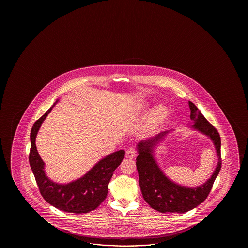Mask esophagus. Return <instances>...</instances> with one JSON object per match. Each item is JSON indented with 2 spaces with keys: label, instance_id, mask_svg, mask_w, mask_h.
<instances>
[{
  "label": "esophagus",
  "instance_id": "esophagus-1",
  "mask_svg": "<svg viewBox=\"0 0 248 248\" xmlns=\"http://www.w3.org/2000/svg\"><path fill=\"white\" fill-rule=\"evenodd\" d=\"M137 151L135 148L130 147L126 150V156L128 158H134L136 157Z\"/></svg>",
  "mask_w": 248,
  "mask_h": 248
}]
</instances>
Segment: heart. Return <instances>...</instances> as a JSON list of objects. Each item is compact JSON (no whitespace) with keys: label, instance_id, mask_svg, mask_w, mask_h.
I'll return each instance as SVG.
<instances>
[{"label":"heart","instance_id":"b5f03b06","mask_svg":"<svg viewBox=\"0 0 248 248\" xmlns=\"http://www.w3.org/2000/svg\"><path fill=\"white\" fill-rule=\"evenodd\" d=\"M168 113L169 112H168V110H167L166 107L160 106V107L157 108L150 118V121H149L150 126L154 127V126L159 125L160 123H162L167 119Z\"/></svg>","mask_w":248,"mask_h":248}]
</instances>
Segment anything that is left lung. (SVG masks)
I'll return each instance as SVG.
<instances>
[{
	"label": "left lung",
	"mask_w": 248,
	"mask_h": 248,
	"mask_svg": "<svg viewBox=\"0 0 248 248\" xmlns=\"http://www.w3.org/2000/svg\"><path fill=\"white\" fill-rule=\"evenodd\" d=\"M189 106L190 120L194 122L192 126L210 137L216 146L219 160L214 174L204 185L197 188H187L169 180L153 158V148L167 132H162L147 141L139 142L137 145L139 155L137 158V168L142 197L151 207L160 213L183 214L201 205L207 198L216 176L221 170L220 135L192 102H189Z\"/></svg>",
	"instance_id": "obj_1"
}]
</instances>
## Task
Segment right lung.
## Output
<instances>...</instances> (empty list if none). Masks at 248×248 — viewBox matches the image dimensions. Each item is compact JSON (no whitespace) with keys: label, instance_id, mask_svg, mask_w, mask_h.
<instances>
[{"label":"right lung","instance_id":"1","mask_svg":"<svg viewBox=\"0 0 248 248\" xmlns=\"http://www.w3.org/2000/svg\"><path fill=\"white\" fill-rule=\"evenodd\" d=\"M58 101H56L57 103ZM56 103L53 106L56 105ZM52 106V107H53ZM44 113L33 124L31 130V148L29 153V163L36 180L39 190L43 199L48 204L59 210L86 214L95 210L108 193V185L114 170L122 163L125 156V151L118 152L108 155L81 178L69 183L67 185H58L47 178L44 172V162L42 161L35 145V138L42 122L47 116L49 111Z\"/></svg>","mask_w":248,"mask_h":248}]
</instances>
